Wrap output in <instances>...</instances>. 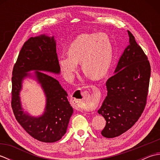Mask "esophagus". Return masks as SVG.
Returning <instances> with one entry per match:
<instances>
[{"mask_svg": "<svg viewBox=\"0 0 160 160\" xmlns=\"http://www.w3.org/2000/svg\"><path fill=\"white\" fill-rule=\"evenodd\" d=\"M90 87L93 88L94 87V86H90ZM80 92L81 96V99H77L76 98H80L78 97V95L77 94V93H75L73 94V96L75 98L74 100H77V102H78L79 105H78V107H79L82 110H85V111H93L95 108V101L94 100L92 99V98H91L89 96V93L87 91H77V92ZM77 97L76 98L75 97Z\"/></svg>", "mask_w": 160, "mask_h": 160, "instance_id": "obj_1", "label": "esophagus"}]
</instances>
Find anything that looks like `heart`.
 I'll return each mask as SVG.
<instances>
[{"label": "heart", "mask_w": 160, "mask_h": 160, "mask_svg": "<svg viewBox=\"0 0 160 160\" xmlns=\"http://www.w3.org/2000/svg\"><path fill=\"white\" fill-rule=\"evenodd\" d=\"M67 52L58 57L60 69L67 79H73L79 62L87 76L100 79L110 69L114 49L111 38L106 33H85L73 39Z\"/></svg>", "instance_id": "heart-1"}]
</instances>
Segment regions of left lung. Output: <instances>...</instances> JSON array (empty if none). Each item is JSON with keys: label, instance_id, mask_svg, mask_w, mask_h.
Instances as JSON below:
<instances>
[{"label": "left lung", "instance_id": "obj_1", "mask_svg": "<svg viewBox=\"0 0 160 160\" xmlns=\"http://www.w3.org/2000/svg\"><path fill=\"white\" fill-rule=\"evenodd\" d=\"M129 45L107 81V96L98 113L106 120L101 133L113 138L128 131L143 112L148 95L151 66L148 58L128 31Z\"/></svg>", "mask_w": 160, "mask_h": 160}]
</instances>
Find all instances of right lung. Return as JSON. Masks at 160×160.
<instances>
[{"label":"right lung","instance_id":"right-lung-1","mask_svg":"<svg viewBox=\"0 0 160 160\" xmlns=\"http://www.w3.org/2000/svg\"><path fill=\"white\" fill-rule=\"evenodd\" d=\"M31 71L35 72L29 73ZM47 73H60L56 40L45 34L31 37L23 45L13 69L12 107L16 120L26 132L40 142L52 143L66 133L73 109L67 91ZM27 77L36 79L46 97L45 111L38 117H32L22 107L19 93Z\"/></svg>","mask_w":160,"mask_h":160}]
</instances>
